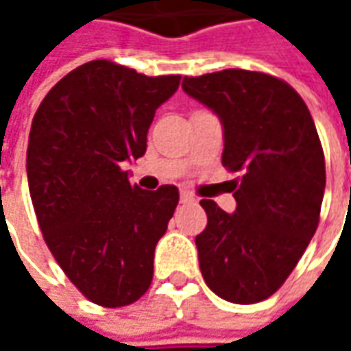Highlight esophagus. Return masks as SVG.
Returning a JSON list of instances; mask_svg holds the SVG:
<instances>
[{
  "label": "esophagus",
  "mask_w": 351,
  "mask_h": 351,
  "mask_svg": "<svg viewBox=\"0 0 351 351\" xmlns=\"http://www.w3.org/2000/svg\"><path fill=\"white\" fill-rule=\"evenodd\" d=\"M195 201V195L191 191H182V203H193Z\"/></svg>",
  "instance_id": "34e87169"
}]
</instances>
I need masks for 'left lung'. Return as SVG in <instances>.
<instances>
[{"instance_id":"left-lung-1","label":"left lung","mask_w":351,"mask_h":351,"mask_svg":"<svg viewBox=\"0 0 351 351\" xmlns=\"http://www.w3.org/2000/svg\"><path fill=\"white\" fill-rule=\"evenodd\" d=\"M182 88L221 119L223 166L240 173L232 215L201 201V274L224 301L260 303L285 283L317 232L326 168L315 121L289 84L262 72L183 77Z\"/></svg>"}]
</instances>
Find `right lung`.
Returning <instances> with one entry per match:
<instances>
[{
	"mask_svg": "<svg viewBox=\"0 0 351 351\" xmlns=\"http://www.w3.org/2000/svg\"><path fill=\"white\" fill-rule=\"evenodd\" d=\"M182 75H144L109 60L77 66L36 109L27 178L36 221L64 274L91 303L127 306L148 291L154 250L180 201L176 185H130L156 109Z\"/></svg>",
	"mask_w": 351,
	"mask_h": 351,
	"instance_id": "1",
	"label": "right lung"
}]
</instances>
